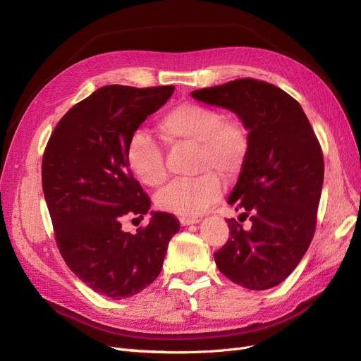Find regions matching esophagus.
I'll list each match as a JSON object with an SVG mask.
<instances>
[{
	"instance_id": "obj_1",
	"label": "esophagus",
	"mask_w": 361,
	"mask_h": 361,
	"mask_svg": "<svg viewBox=\"0 0 361 361\" xmlns=\"http://www.w3.org/2000/svg\"><path fill=\"white\" fill-rule=\"evenodd\" d=\"M179 221L182 226H190V224H195L200 221L199 216H180Z\"/></svg>"
}]
</instances>
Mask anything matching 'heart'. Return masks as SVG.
<instances>
[{
    "mask_svg": "<svg viewBox=\"0 0 361 361\" xmlns=\"http://www.w3.org/2000/svg\"><path fill=\"white\" fill-rule=\"evenodd\" d=\"M159 128L174 145H197L195 170L203 174L171 182L157 195V204L178 215H197L221 195L220 176L232 182L243 171L250 147L247 129L218 108L194 102L170 108L159 118ZM126 161L134 176L149 187H159L167 179L162 149L143 130L129 138Z\"/></svg>",
    "mask_w": 361,
    "mask_h": 361,
    "instance_id": "b5f03b06",
    "label": "heart"
}]
</instances>
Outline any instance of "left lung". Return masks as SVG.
I'll use <instances>...</instances> for the list:
<instances>
[{
  "instance_id": "1",
  "label": "left lung",
  "mask_w": 361,
  "mask_h": 361,
  "mask_svg": "<svg viewBox=\"0 0 361 361\" xmlns=\"http://www.w3.org/2000/svg\"><path fill=\"white\" fill-rule=\"evenodd\" d=\"M224 106L248 130V155L228 204L250 228L228 220L215 264L239 286L265 290L285 280L307 251L324 183V155L301 105L274 84L239 78L191 93Z\"/></svg>"
}]
</instances>
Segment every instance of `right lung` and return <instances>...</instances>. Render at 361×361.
<instances>
[{
	"instance_id": "add662e5",
	"label": "right lung",
	"mask_w": 361,
	"mask_h": 361,
	"mask_svg": "<svg viewBox=\"0 0 361 361\" xmlns=\"http://www.w3.org/2000/svg\"><path fill=\"white\" fill-rule=\"evenodd\" d=\"M173 92V85L101 87L61 117L45 147L42 187L60 255L104 297L122 300L147 288L180 228L167 212H154L135 233L122 228L150 207L128 166L129 138Z\"/></svg>"
}]
</instances>
